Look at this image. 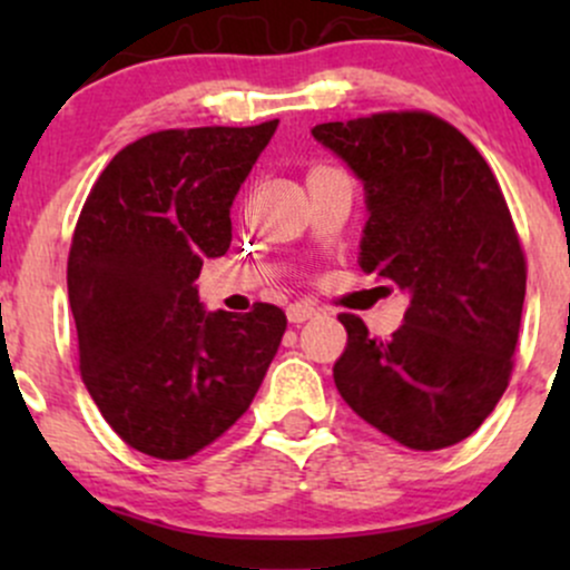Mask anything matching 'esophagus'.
Listing matches in <instances>:
<instances>
[{
  "label": "esophagus",
  "mask_w": 570,
  "mask_h": 570,
  "mask_svg": "<svg viewBox=\"0 0 570 570\" xmlns=\"http://www.w3.org/2000/svg\"><path fill=\"white\" fill-rule=\"evenodd\" d=\"M313 316H318V311H316V307L305 305V303H294V305L286 307V318H289L292 324H303Z\"/></svg>",
  "instance_id": "obj_1"
}]
</instances>
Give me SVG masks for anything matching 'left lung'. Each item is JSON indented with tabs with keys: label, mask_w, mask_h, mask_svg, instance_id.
I'll use <instances>...</instances> for the list:
<instances>
[{
	"label": "left lung",
	"mask_w": 570,
	"mask_h": 570,
	"mask_svg": "<svg viewBox=\"0 0 570 570\" xmlns=\"http://www.w3.org/2000/svg\"><path fill=\"white\" fill-rule=\"evenodd\" d=\"M311 134L364 185L362 271L410 297L391 340L340 316V396L404 448L466 440L507 391L525 303V257L499 181L461 130L426 112L322 122Z\"/></svg>",
	"instance_id": "obj_1"
}]
</instances>
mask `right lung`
<instances>
[{"label":"right lung","instance_id":"add662e5","mask_svg":"<svg viewBox=\"0 0 570 570\" xmlns=\"http://www.w3.org/2000/svg\"><path fill=\"white\" fill-rule=\"evenodd\" d=\"M278 120L160 130L109 160L85 200L67 286L80 372L104 421L139 453L181 461L248 410L284 311H206L203 259L230 248L235 195Z\"/></svg>","mask_w":570,"mask_h":570}]
</instances>
